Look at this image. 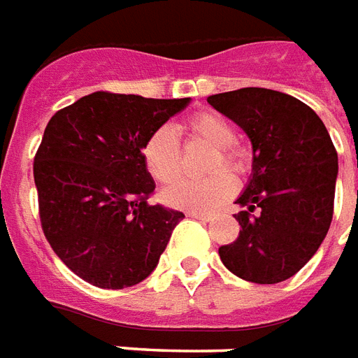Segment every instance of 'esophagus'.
I'll return each instance as SVG.
<instances>
[{
    "mask_svg": "<svg viewBox=\"0 0 358 358\" xmlns=\"http://www.w3.org/2000/svg\"><path fill=\"white\" fill-rule=\"evenodd\" d=\"M189 218H195V220H201V222H210L213 220V214H203V213H187Z\"/></svg>",
    "mask_w": 358,
    "mask_h": 358,
    "instance_id": "esophagus-1",
    "label": "esophagus"
}]
</instances>
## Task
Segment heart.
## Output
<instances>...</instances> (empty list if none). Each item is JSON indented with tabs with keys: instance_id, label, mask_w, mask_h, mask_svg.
I'll return each instance as SVG.
<instances>
[{
	"instance_id": "heart-1",
	"label": "heart",
	"mask_w": 358,
	"mask_h": 358,
	"mask_svg": "<svg viewBox=\"0 0 358 358\" xmlns=\"http://www.w3.org/2000/svg\"><path fill=\"white\" fill-rule=\"evenodd\" d=\"M182 131L189 138L203 140L214 145L206 161V171H214L205 178H186L163 189L161 197L169 206L208 214L226 203L235 192V180L229 172L216 171L224 166L231 172L245 169V152L235 145V129L224 115L216 112H199L187 117ZM142 159L152 178L169 184L180 174V142L171 127H159L142 144Z\"/></svg>"
}]
</instances>
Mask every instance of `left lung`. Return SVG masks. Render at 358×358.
<instances>
[{
	"instance_id": "obj_1",
	"label": "left lung",
	"mask_w": 358,
	"mask_h": 358,
	"mask_svg": "<svg viewBox=\"0 0 358 358\" xmlns=\"http://www.w3.org/2000/svg\"><path fill=\"white\" fill-rule=\"evenodd\" d=\"M206 102L252 144V172L235 201L246 208L235 214L239 237L220 246V258L250 282L290 279L313 258L332 222L338 153L327 127L301 100L271 89L246 87Z\"/></svg>"
}]
</instances>
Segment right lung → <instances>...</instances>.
Listing matches in <instances>:
<instances>
[{"instance_id":"add662e5","label":"right lung","mask_w":358,"mask_h":358,"mask_svg":"<svg viewBox=\"0 0 358 358\" xmlns=\"http://www.w3.org/2000/svg\"><path fill=\"white\" fill-rule=\"evenodd\" d=\"M187 104L98 91L47 123L34 159L41 227L58 258L94 287L142 282L184 218L148 203L155 182L142 144Z\"/></svg>"}]
</instances>
